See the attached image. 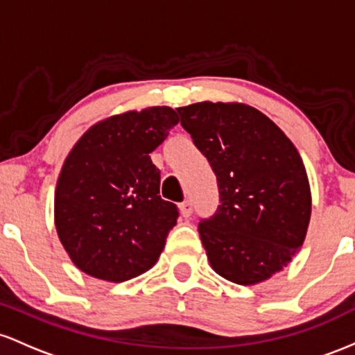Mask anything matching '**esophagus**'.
I'll list each match as a JSON object with an SVG mask.
<instances>
[{"mask_svg": "<svg viewBox=\"0 0 355 355\" xmlns=\"http://www.w3.org/2000/svg\"><path fill=\"white\" fill-rule=\"evenodd\" d=\"M179 209H181V214L182 218H189L191 213H193V205H191L189 201H184L179 205Z\"/></svg>", "mask_w": 355, "mask_h": 355, "instance_id": "34e87169", "label": "esophagus"}]
</instances>
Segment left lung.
Returning a JSON list of instances; mask_svg holds the SVG:
<instances>
[{
    "label": "left lung",
    "instance_id": "obj_1",
    "mask_svg": "<svg viewBox=\"0 0 355 355\" xmlns=\"http://www.w3.org/2000/svg\"><path fill=\"white\" fill-rule=\"evenodd\" d=\"M178 114L216 174L220 206L198 226L209 263L233 284H260L305 240L312 198L300 154L245 103L201 102Z\"/></svg>",
    "mask_w": 355,
    "mask_h": 355
}]
</instances>
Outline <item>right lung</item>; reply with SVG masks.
Wrapping results in <instances>:
<instances>
[{"label": "right lung", "mask_w": 355, "mask_h": 355, "mask_svg": "<svg viewBox=\"0 0 355 355\" xmlns=\"http://www.w3.org/2000/svg\"><path fill=\"white\" fill-rule=\"evenodd\" d=\"M179 122L171 107L125 112L90 127L70 150L55 193V226L87 275L125 282L157 261L178 206L159 196L149 154Z\"/></svg>", "instance_id": "right-lung-1"}]
</instances>
